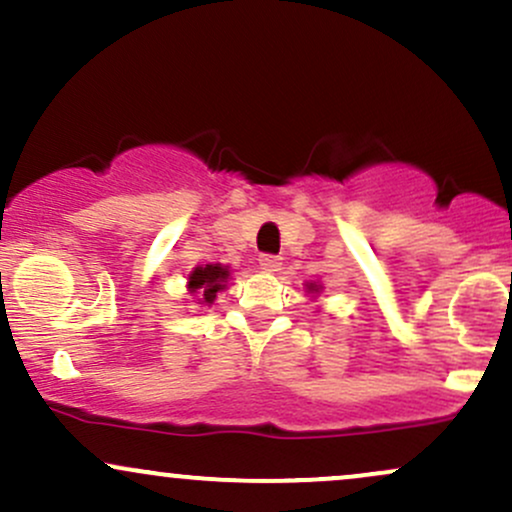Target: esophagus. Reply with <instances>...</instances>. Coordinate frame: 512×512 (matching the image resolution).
<instances>
[{"label": "esophagus", "instance_id": "34e87169", "mask_svg": "<svg viewBox=\"0 0 512 512\" xmlns=\"http://www.w3.org/2000/svg\"><path fill=\"white\" fill-rule=\"evenodd\" d=\"M260 269H264V272H279L281 260L276 255H260Z\"/></svg>", "mask_w": 512, "mask_h": 512}]
</instances>
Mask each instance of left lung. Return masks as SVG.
<instances>
[{"mask_svg": "<svg viewBox=\"0 0 512 512\" xmlns=\"http://www.w3.org/2000/svg\"><path fill=\"white\" fill-rule=\"evenodd\" d=\"M308 291H310V293H317V291H320V286H317V284H308Z\"/></svg>", "mask_w": 512, "mask_h": 512, "instance_id": "1", "label": "left lung"}]
</instances>
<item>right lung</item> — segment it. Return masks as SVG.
Listing matches in <instances>:
<instances>
[{
    "label": "right lung",
    "instance_id": "right-lung-1",
    "mask_svg": "<svg viewBox=\"0 0 512 512\" xmlns=\"http://www.w3.org/2000/svg\"><path fill=\"white\" fill-rule=\"evenodd\" d=\"M231 272L223 264H204V267H195V272L190 274V281H187V289L195 293L199 303H214L216 293L226 289V281Z\"/></svg>",
    "mask_w": 512,
    "mask_h": 512
}]
</instances>
